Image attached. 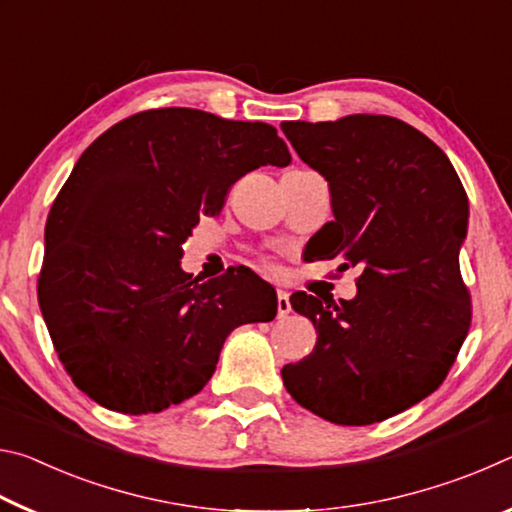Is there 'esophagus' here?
<instances>
[{
	"mask_svg": "<svg viewBox=\"0 0 512 512\" xmlns=\"http://www.w3.org/2000/svg\"><path fill=\"white\" fill-rule=\"evenodd\" d=\"M291 311V302H289V293L284 289H277V316L284 318Z\"/></svg>",
	"mask_w": 512,
	"mask_h": 512,
	"instance_id": "34e87169",
	"label": "esophagus"
}]
</instances>
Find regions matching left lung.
I'll return each mask as SVG.
<instances>
[{
	"instance_id": "left-lung-1",
	"label": "left lung",
	"mask_w": 512,
	"mask_h": 512,
	"mask_svg": "<svg viewBox=\"0 0 512 512\" xmlns=\"http://www.w3.org/2000/svg\"><path fill=\"white\" fill-rule=\"evenodd\" d=\"M282 131L332 194L334 221L311 239L314 259L361 266L352 300L293 293L291 307L314 323L318 341L282 368V381L329 422H381L443 384L470 332L458 264L465 189L447 155L395 117L284 121Z\"/></svg>"
}]
</instances>
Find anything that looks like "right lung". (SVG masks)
I'll return each instance as SVG.
<instances>
[{"label":"right lung","mask_w":512,"mask_h":512,"mask_svg":"<svg viewBox=\"0 0 512 512\" xmlns=\"http://www.w3.org/2000/svg\"><path fill=\"white\" fill-rule=\"evenodd\" d=\"M289 162L273 126L194 108L137 112L83 151L47 216L38 302L85 395L160 413L203 391L232 329L275 318V293L250 268L203 282L180 257L241 176Z\"/></svg>","instance_id":"obj_1"}]
</instances>
